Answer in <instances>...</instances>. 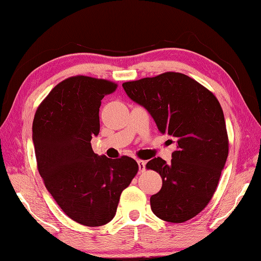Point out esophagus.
I'll list each match as a JSON object with an SVG mask.
<instances>
[{"mask_svg":"<svg viewBox=\"0 0 261 261\" xmlns=\"http://www.w3.org/2000/svg\"><path fill=\"white\" fill-rule=\"evenodd\" d=\"M137 163H138V168L140 171H144L145 168H146V161L144 160H137Z\"/></svg>","mask_w":261,"mask_h":261,"instance_id":"esophagus-1","label":"esophagus"}]
</instances>
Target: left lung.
<instances>
[{"label":"left lung","instance_id":"8db88e82","mask_svg":"<svg viewBox=\"0 0 261 261\" xmlns=\"http://www.w3.org/2000/svg\"><path fill=\"white\" fill-rule=\"evenodd\" d=\"M122 86L147 110L159 131L176 143L169 165L161 158L146 165L162 177L161 190L151 197L153 213L167 222H185L208 204L226 165L228 135L222 108L212 92L179 72Z\"/></svg>","mask_w":261,"mask_h":261}]
</instances>
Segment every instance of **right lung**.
Returning <instances> with one entry per match:
<instances>
[{"label":"right lung","instance_id":"1","mask_svg":"<svg viewBox=\"0 0 261 261\" xmlns=\"http://www.w3.org/2000/svg\"><path fill=\"white\" fill-rule=\"evenodd\" d=\"M116 87L103 79L68 78L53 88L33 120L35 158L47 190L70 219L88 227L113 220L138 171L134 159L110 160L91 146L100 132L101 100Z\"/></svg>","mask_w":261,"mask_h":261}]
</instances>
